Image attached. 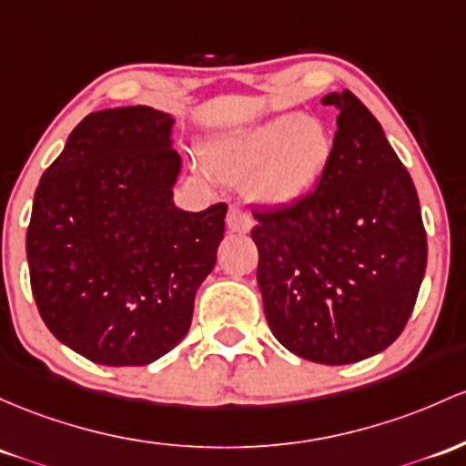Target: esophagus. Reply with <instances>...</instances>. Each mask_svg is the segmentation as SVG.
<instances>
[{
  "instance_id": "obj_1",
  "label": "esophagus",
  "mask_w": 466,
  "mask_h": 466,
  "mask_svg": "<svg viewBox=\"0 0 466 466\" xmlns=\"http://www.w3.org/2000/svg\"><path fill=\"white\" fill-rule=\"evenodd\" d=\"M228 228L232 229V232H238V234L249 232V229H252V217H249V214L241 208H229Z\"/></svg>"
}]
</instances>
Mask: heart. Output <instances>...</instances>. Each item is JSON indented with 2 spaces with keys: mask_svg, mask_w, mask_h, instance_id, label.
<instances>
[{
  "mask_svg": "<svg viewBox=\"0 0 466 466\" xmlns=\"http://www.w3.org/2000/svg\"><path fill=\"white\" fill-rule=\"evenodd\" d=\"M334 157V135L320 119L285 112L209 146V166L229 181L249 177V197L291 206L316 190Z\"/></svg>",
  "mask_w": 466,
  "mask_h": 466,
  "instance_id": "b5f03b06",
  "label": "heart"
}]
</instances>
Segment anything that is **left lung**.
<instances>
[{
	"label": "left lung",
	"instance_id": "8db88e82",
	"mask_svg": "<svg viewBox=\"0 0 466 466\" xmlns=\"http://www.w3.org/2000/svg\"><path fill=\"white\" fill-rule=\"evenodd\" d=\"M329 167L303 201L257 209L252 238L265 319L291 354L350 365L405 329L424 268L427 232L416 186L376 116L350 90Z\"/></svg>",
	"mask_w": 466,
	"mask_h": 466
}]
</instances>
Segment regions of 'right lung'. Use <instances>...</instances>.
I'll use <instances>...</instances> for the list:
<instances>
[{
    "mask_svg": "<svg viewBox=\"0 0 466 466\" xmlns=\"http://www.w3.org/2000/svg\"><path fill=\"white\" fill-rule=\"evenodd\" d=\"M172 126L147 106L92 112L35 192V303L55 339L99 365L139 367L175 350L217 263L228 206H175Z\"/></svg>",
    "mask_w": 466,
    "mask_h": 466,
    "instance_id": "1",
    "label": "right lung"
}]
</instances>
